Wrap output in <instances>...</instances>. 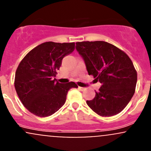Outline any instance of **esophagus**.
<instances>
[{"label": "esophagus", "mask_w": 151, "mask_h": 151, "mask_svg": "<svg viewBox=\"0 0 151 151\" xmlns=\"http://www.w3.org/2000/svg\"><path fill=\"white\" fill-rule=\"evenodd\" d=\"M79 89H80V90H82V91H84V90H85V88H82V87H79Z\"/></svg>", "instance_id": "1"}]
</instances>
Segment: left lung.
<instances>
[{"mask_svg":"<svg viewBox=\"0 0 151 151\" xmlns=\"http://www.w3.org/2000/svg\"><path fill=\"white\" fill-rule=\"evenodd\" d=\"M76 49L89 75L101 84L95 98L87 101V104L101 116L120 113L132 98L137 84V71L129 57L104 41L77 42Z\"/></svg>","mask_w":151,"mask_h":151,"instance_id":"1","label":"left lung"}]
</instances>
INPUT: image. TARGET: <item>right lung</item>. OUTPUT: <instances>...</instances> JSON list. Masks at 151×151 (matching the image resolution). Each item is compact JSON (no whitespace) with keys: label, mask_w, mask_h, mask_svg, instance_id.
<instances>
[{"label":"right lung","mask_w":151,"mask_h":151,"mask_svg":"<svg viewBox=\"0 0 151 151\" xmlns=\"http://www.w3.org/2000/svg\"><path fill=\"white\" fill-rule=\"evenodd\" d=\"M74 42H45L24 56L15 74L14 86L22 104L32 114L46 117L59 110L66 102L74 82L59 83L56 75L63 57L72 53Z\"/></svg>","instance_id":"1"}]
</instances>
